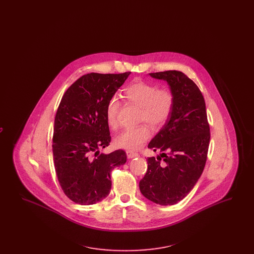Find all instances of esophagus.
Segmentation results:
<instances>
[{
    "mask_svg": "<svg viewBox=\"0 0 254 254\" xmlns=\"http://www.w3.org/2000/svg\"><path fill=\"white\" fill-rule=\"evenodd\" d=\"M127 158H129V159H131V158L138 157V156H139V154H138V153L133 152V151H130V150H127Z\"/></svg>",
    "mask_w": 254,
    "mask_h": 254,
    "instance_id": "obj_1",
    "label": "esophagus"
}]
</instances>
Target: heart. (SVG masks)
<instances>
[{
    "label": "heart",
    "instance_id": "obj_1",
    "mask_svg": "<svg viewBox=\"0 0 254 254\" xmlns=\"http://www.w3.org/2000/svg\"><path fill=\"white\" fill-rule=\"evenodd\" d=\"M125 96L131 104L141 108L139 120L147 122L154 128L161 127L167 123L174 106V94L169 88H159L158 85L143 81H137L127 86ZM119 109L118 97H111L106 108V120L112 128L118 126ZM149 138V127L141 125L123 129L115 136L114 145L124 149L137 150Z\"/></svg>",
    "mask_w": 254,
    "mask_h": 254
}]
</instances>
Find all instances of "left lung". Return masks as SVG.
<instances>
[{
	"mask_svg": "<svg viewBox=\"0 0 254 254\" xmlns=\"http://www.w3.org/2000/svg\"><path fill=\"white\" fill-rule=\"evenodd\" d=\"M149 75L168 82L174 106L169 120L147 145L161 155L147 158V169L139 187L153 203L174 205L190 193L205 168L210 140L205 99L193 81L181 71Z\"/></svg>",
	"mask_w": 254,
	"mask_h": 254,
	"instance_id": "left-lung-1",
	"label": "left lung"
}]
</instances>
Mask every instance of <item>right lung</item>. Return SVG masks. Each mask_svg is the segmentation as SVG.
<instances>
[{
  "label": "right lung",
  "instance_id": "add662e5",
  "mask_svg": "<svg viewBox=\"0 0 254 254\" xmlns=\"http://www.w3.org/2000/svg\"><path fill=\"white\" fill-rule=\"evenodd\" d=\"M129 74H85L61 100L52 138L54 167L64 193L76 204L93 205L105 199L110 192L112 169L127 162L122 149L109 154L100 150L111 140L108 102Z\"/></svg>",
  "mask_w": 254,
  "mask_h": 254
}]
</instances>
